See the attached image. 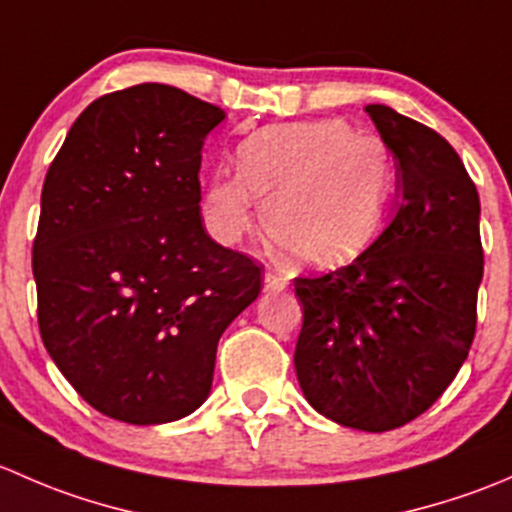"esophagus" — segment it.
<instances>
[{
    "label": "esophagus",
    "instance_id": "34e87169",
    "mask_svg": "<svg viewBox=\"0 0 512 512\" xmlns=\"http://www.w3.org/2000/svg\"><path fill=\"white\" fill-rule=\"evenodd\" d=\"M287 287V280L282 275H275V272H267L265 275V292H282Z\"/></svg>",
    "mask_w": 512,
    "mask_h": 512
}]
</instances>
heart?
<instances>
[{"label":"heart","mask_w":512,"mask_h":512,"mask_svg":"<svg viewBox=\"0 0 512 512\" xmlns=\"http://www.w3.org/2000/svg\"><path fill=\"white\" fill-rule=\"evenodd\" d=\"M396 165L379 136L342 118L262 128L237 148V170L220 168L205 193L215 235L252 230L257 200L267 240L294 265L339 267L364 255L384 230Z\"/></svg>","instance_id":"heart-1"}]
</instances>
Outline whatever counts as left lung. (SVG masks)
Instances as JSON below:
<instances>
[{"label": "left lung", "mask_w": 512, "mask_h": 512, "mask_svg": "<svg viewBox=\"0 0 512 512\" xmlns=\"http://www.w3.org/2000/svg\"><path fill=\"white\" fill-rule=\"evenodd\" d=\"M396 163L389 225L352 265L297 277L294 369L322 416L381 433L414 421L456 379L476 337L480 200L451 143L371 103Z\"/></svg>", "instance_id": "obj_1"}]
</instances>
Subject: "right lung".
<instances>
[{
    "instance_id": "obj_1",
    "label": "right lung",
    "mask_w": 512,
    "mask_h": 512,
    "mask_svg": "<svg viewBox=\"0 0 512 512\" xmlns=\"http://www.w3.org/2000/svg\"><path fill=\"white\" fill-rule=\"evenodd\" d=\"M223 108L175 86L96 98L41 190L32 270L39 332L86 404L151 426L193 414L215 352L262 289L200 218V151Z\"/></svg>"
}]
</instances>
